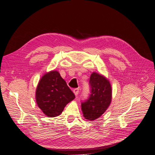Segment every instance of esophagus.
Wrapping results in <instances>:
<instances>
[{
	"instance_id": "esophagus-1",
	"label": "esophagus",
	"mask_w": 155,
	"mask_h": 155,
	"mask_svg": "<svg viewBox=\"0 0 155 155\" xmlns=\"http://www.w3.org/2000/svg\"><path fill=\"white\" fill-rule=\"evenodd\" d=\"M73 92H74V94H75V95H76V96H78V94H79V88H74V90H73Z\"/></svg>"
}]
</instances>
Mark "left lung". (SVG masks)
I'll return each mask as SVG.
<instances>
[{
    "instance_id": "obj_1",
    "label": "left lung",
    "mask_w": 155,
    "mask_h": 155,
    "mask_svg": "<svg viewBox=\"0 0 155 155\" xmlns=\"http://www.w3.org/2000/svg\"><path fill=\"white\" fill-rule=\"evenodd\" d=\"M91 94L88 99L81 104L84 118L93 121L104 113L112 101V87L104 75L92 72L90 78Z\"/></svg>"
}]
</instances>
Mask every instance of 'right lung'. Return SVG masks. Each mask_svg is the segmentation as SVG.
Masks as SVG:
<instances>
[{
  "label": "right lung",
  "mask_w": 155,
  "mask_h": 155,
  "mask_svg": "<svg viewBox=\"0 0 155 155\" xmlns=\"http://www.w3.org/2000/svg\"><path fill=\"white\" fill-rule=\"evenodd\" d=\"M74 98V94L57 70L45 73L36 88L37 105L50 118L61 114L65 106Z\"/></svg>",
  "instance_id": "right-lung-1"
}]
</instances>
